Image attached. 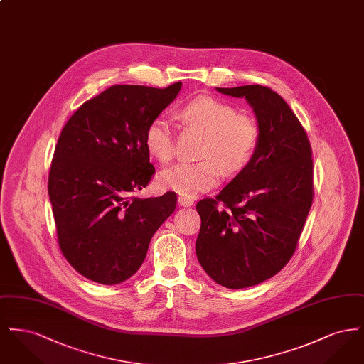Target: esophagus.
<instances>
[{
	"mask_svg": "<svg viewBox=\"0 0 364 364\" xmlns=\"http://www.w3.org/2000/svg\"><path fill=\"white\" fill-rule=\"evenodd\" d=\"M177 202H178V205L183 206V208H190V206L193 205V200H192L191 198H187V196H178Z\"/></svg>",
	"mask_w": 364,
	"mask_h": 364,
	"instance_id": "34e87169",
	"label": "esophagus"
}]
</instances>
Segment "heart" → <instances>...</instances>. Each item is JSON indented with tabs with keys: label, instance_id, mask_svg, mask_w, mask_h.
Returning <instances> with one entry per match:
<instances>
[{
	"label": "heart",
	"instance_id": "obj_1",
	"mask_svg": "<svg viewBox=\"0 0 364 364\" xmlns=\"http://www.w3.org/2000/svg\"><path fill=\"white\" fill-rule=\"evenodd\" d=\"M181 117L206 135L199 162H181L162 171L158 184L192 198L213 188L221 176L236 173L250 162L260 139L259 122L255 117L237 113L236 107L211 97H200L181 109ZM149 154L159 162H169L174 156L173 134L165 117L151 120L144 132Z\"/></svg>",
	"mask_w": 364,
	"mask_h": 364
}]
</instances>
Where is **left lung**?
Here are the masks:
<instances>
[{"mask_svg":"<svg viewBox=\"0 0 364 364\" xmlns=\"http://www.w3.org/2000/svg\"><path fill=\"white\" fill-rule=\"evenodd\" d=\"M217 91L247 100L259 122V144L224 190L196 203L202 224L195 250L217 284L242 289L276 276L296 251L314 199L311 146L272 88Z\"/></svg>","mask_w":364,"mask_h":364,"instance_id":"obj_1","label":"left lung"}]
</instances>
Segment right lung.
I'll return each instance as SVG.
<instances>
[{
	"label": "right lung",
	"mask_w": 364,
	"mask_h": 364,
	"mask_svg": "<svg viewBox=\"0 0 364 364\" xmlns=\"http://www.w3.org/2000/svg\"><path fill=\"white\" fill-rule=\"evenodd\" d=\"M181 88L116 85L82 105L65 124L48 191L60 250L82 276L104 285L132 277L156 229L172 214L169 191L141 199L156 169L144 144L147 125Z\"/></svg>",
	"instance_id": "add662e5"
}]
</instances>
